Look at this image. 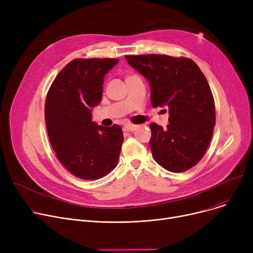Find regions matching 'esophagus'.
Masks as SVG:
<instances>
[{
  "instance_id": "esophagus-1",
  "label": "esophagus",
  "mask_w": 253,
  "mask_h": 253,
  "mask_svg": "<svg viewBox=\"0 0 253 253\" xmlns=\"http://www.w3.org/2000/svg\"><path fill=\"white\" fill-rule=\"evenodd\" d=\"M138 128L137 125H133V124H125L124 125V130L125 131H134Z\"/></svg>"
}]
</instances>
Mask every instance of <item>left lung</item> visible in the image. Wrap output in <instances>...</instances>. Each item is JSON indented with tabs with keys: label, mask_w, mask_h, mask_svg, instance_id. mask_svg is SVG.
Returning a JSON list of instances; mask_svg holds the SVG:
<instances>
[{
	"label": "left lung",
	"mask_w": 253,
	"mask_h": 253,
	"mask_svg": "<svg viewBox=\"0 0 253 253\" xmlns=\"http://www.w3.org/2000/svg\"><path fill=\"white\" fill-rule=\"evenodd\" d=\"M125 58L149 81L154 108H168L167 128L150 124L155 161L171 172L192 168L204 156L215 126L214 99L204 74L185 57L147 54Z\"/></svg>",
	"instance_id": "1"
}]
</instances>
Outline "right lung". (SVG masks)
Here are the masks:
<instances>
[{"mask_svg":"<svg viewBox=\"0 0 253 253\" xmlns=\"http://www.w3.org/2000/svg\"><path fill=\"white\" fill-rule=\"evenodd\" d=\"M116 58H78L53 81L45 103L48 136L60 163L75 176L98 179L115 169L124 140L119 125L92 122L102 96L103 78Z\"/></svg>","mask_w":253,"mask_h":253,"instance_id":"right-lung-1","label":"right lung"}]
</instances>
